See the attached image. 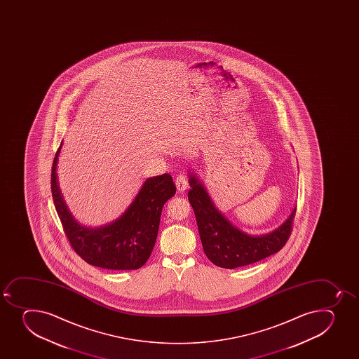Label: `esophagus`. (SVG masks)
I'll return each instance as SVG.
<instances>
[{"label": "esophagus", "mask_w": 359, "mask_h": 359, "mask_svg": "<svg viewBox=\"0 0 359 359\" xmlns=\"http://www.w3.org/2000/svg\"><path fill=\"white\" fill-rule=\"evenodd\" d=\"M175 186H177V189L179 192L186 191V189L189 187V182H187L186 177H184V175H177V179H175Z\"/></svg>", "instance_id": "34e87169"}]
</instances>
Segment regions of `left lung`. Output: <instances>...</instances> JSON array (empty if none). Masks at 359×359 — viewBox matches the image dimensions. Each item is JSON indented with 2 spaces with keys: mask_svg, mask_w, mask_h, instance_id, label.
<instances>
[{
  "mask_svg": "<svg viewBox=\"0 0 359 359\" xmlns=\"http://www.w3.org/2000/svg\"><path fill=\"white\" fill-rule=\"evenodd\" d=\"M189 200L196 214L203 252L215 266L234 269L266 259L278 252L290 235L296 207L273 231L262 235L247 234L235 227L214 205L206 187L189 170Z\"/></svg>",
  "mask_w": 359,
  "mask_h": 359,
  "instance_id": "8db88e82",
  "label": "left lung"
}]
</instances>
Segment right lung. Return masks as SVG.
I'll return each instance as SVG.
<instances>
[{
    "mask_svg": "<svg viewBox=\"0 0 359 359\" xmlns=\"http://www.w3.org/2000/svg\"><path fill=\"white\" fill-rule=\"evenodd\" d=\"M57 151L51 170V192L57 214L72 248L86 262L104 269L135 270L145 264L156 243L163 205L175 194L170 174L147 177L124 213L110 224L90 227L69 210L58 180Z\"/></svg>",
    "mask_w": 359,
    "mask_h": 359,
    "instance_id": "add662e5",
    "label": "right lung"
}]
</instances>
